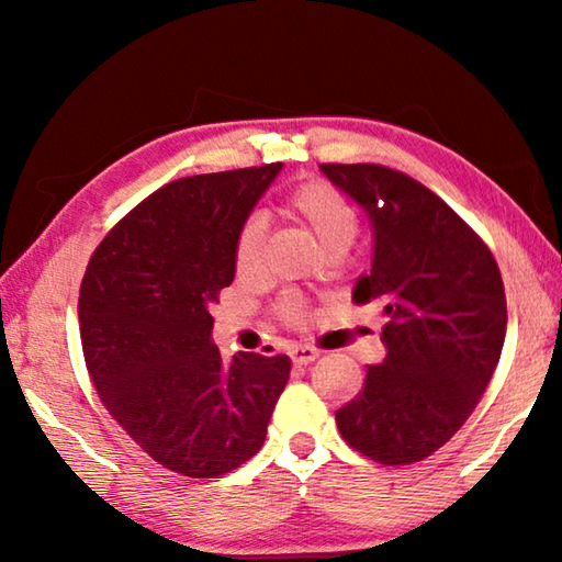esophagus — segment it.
<instances>
[{
    "instance_id": "esophagus-1",
    "label": "esophagus",
    "mask_w": 562,
    "mask_h": 562,
    "mask_svg": "<svg viewBox=\"0 0 562 562\" xmlns=\"http://www.w3.org/2000/svg\"><path fill=\"white\" fill-rule=\"evenodd\" d=\"M317 357H319V351L307 347V345H300L297 349L292 351V361H294V364H297V367H307V364H312V361H315Z\"/></svg>"
}]
</instances>
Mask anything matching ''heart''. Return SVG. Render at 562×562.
<instances>
[{
	"label": "heart",
	"instance_id": "obj_1",
	"mask_svg": "<svg viewBox=\"0 0 562 562\" xmlns=\"http://www.w3.org/2000/svg\"><path fill=\"white\" fill-rule=\"evenodd\" d=\"M290 211L297 221L307 227L322 250H349L359 233V215L345 195L319 180L300 186L290 195ZM262 252V221L250 217L245 221L240 233L235 237V268L237 272H252L260 262ZM284 315L290 319L302 317L300 302H284Z\"/></svg>",
	"mask_w": 562,
	"mask_h": 562
}]
</instances>
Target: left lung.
Masks as SVG:
<instances>
[{
    "label": "left lung",
    "instance_id": "left-lung-1",
    "mask_svg": "<svg viewBox=\"0 0 562 562\" xmlns=\"http://www.w3.org/2000/svg\"><path fill=\"white\" fill-rule=\"evenodd\" d=\"M319 173L369 217L372 270L351 290L384 300L386 357L337 408L341 439L384 465L422 461L461 429L506 339V292L479 235L429 188L398 170L322 164Z\"/></svg>",
    "mask_w": 562,
    "mask_h": 562
}]
</instances>
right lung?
<instances>
[{"instance_id":"right-lung-1","label":"right lung","mask_w":562,"mask_h":562,"mask_svg":"<svg viewBox=\"0 0 562 562\" xmlns=\"http://www.w3.org/2000/svg\"><path fill=\"white\" fill-rule=\"evenodd\" d=\"M282 164L180 178L103 237L79 294L103 406L150 459L215 479L262 449L290 357H221L211 307L235 280V237Z\"/></svg>"}]
</instances>
